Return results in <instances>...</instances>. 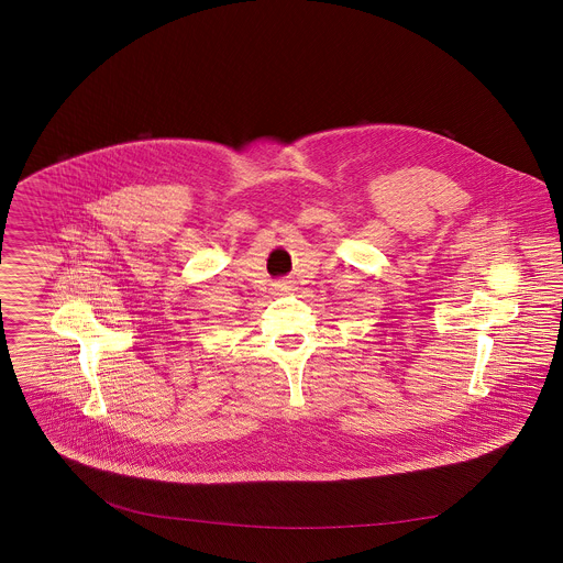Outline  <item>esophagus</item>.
I'll use <instances>...</instances> for the list:
<instances>
[{"label":"esophagus","instance_id":"1","mask_svg":"<svg viewBox=\"0 0 563 563\" xmlns=\"http://www.w3.org/2000/svg\"><path fill=\"white\" fill-rule=\"evenodd\" d=\"M288 290H292L290 282H277V284H275V292H277V295H286Z\"/></svg>","mask_w":563,"mask_h":563}]
</instances>
